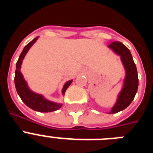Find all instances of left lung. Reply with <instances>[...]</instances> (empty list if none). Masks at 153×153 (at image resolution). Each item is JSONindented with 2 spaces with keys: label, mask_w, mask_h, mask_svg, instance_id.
<instances>
[{
  "label": "left lung",
  "mask_w": 153,
  "mask_h": 153,
  "mask_svg": "<svg viewBox=\"0 0 153 153\" xmlns=\"http://www.w3.org/2000/svg\"><path fill=\"white\" fill-rule=\"evenodd\" d=\"M108 47L114 53L120 56V60L125 69V77L123 79V87L117 96L114 106L109 113V114H113L122 111L129 106L137 93L139 79L136 64L129 50L119 41L113 42L108 45Z\"/></svg>",
  "instance_id": "obj_1"
}]
</instances>
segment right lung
I'll return each mask as SVG.
<instances>
[{"mask_svg":"<svg viewBox=\"0 0 153 153\" xmlns=\"http://www.w3.org/2000/svg\"><path fill=\"white\" fill-rule=\"evenodd\" d=\"M39 36H36L29 44L24 47V50L21 52L19 59L16 63L15 76H14V83H15L16 90L18 93L19 97H21V100L26 104L29 108L35 111L40 112V113H49V112L56 111L62 106V103L53 102L46 99L42 94L35 93L30 89L27 81L24 79V76L21 71V65L24 57L30 49V47L33 45L35 42L38 40ZM73 79L68 80L64 83L63 87L62 88V95L64 96L65 92L68 88L70 85L72 83Z\"/></svg>","mask_w":153,"mask_h":153,"instance_id":"add662e5","label":"right lung"}]
</instances>
